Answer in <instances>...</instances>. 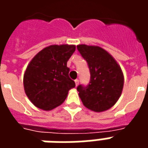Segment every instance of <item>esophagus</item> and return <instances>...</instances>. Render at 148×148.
<instances>
[{
  "label": "esophagus",
  "mask_w": 148,
  "mask_h": 148,
  "mask_svg": "<svg viewBox=\"0 0 148 148\" xmlns=\"http://www.w3.org/2000/svg\"><path fill=\"white\" fill-rule=\"evenodd\" d=\"M74 82H75V85H76V86H78V84H79V80H78V79H76V80H74Z\"/></svg>",
  "instance_id": "esophagus-1"
}]
</instances>
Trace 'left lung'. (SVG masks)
Listing matches in <instances>:
<instances>
[{"label":"left lung","instance_id":"left-lung-1","mask_svg":"<svg viewBox=\"0 0 148 148\" xmlns=\"http://www.w3.org/2000/svg\"><path fill=\"white\" fill-rule=\"evenodd\" d=\"M77 48L86 61L90 73V83L77 87L83 105L95 112L110 109L119 99L124 86L121 67L101 47L82 44Z\"/></svg>","mask_w":148,"mask_h":148}]
</instances>
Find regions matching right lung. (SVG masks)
<instances>
[{
	"label": "right lung",
	"instance_id": "obj_1",
	"mask_svg": "<svg viewBox=\"0 0 148 148\" xmlns=\"http://www.w3.org/2000/svg\"><path fill=\"white\" fill-rule=\"evenodd\" d=\"M75 51L74 45H51L39 51L27 66L24 76L25 93L39 109L51 110L66 98L75 87L69 77V58Z\"/></svg>",
	"mask_w": 148,
	"mask_h": 148
}]
</instances>
